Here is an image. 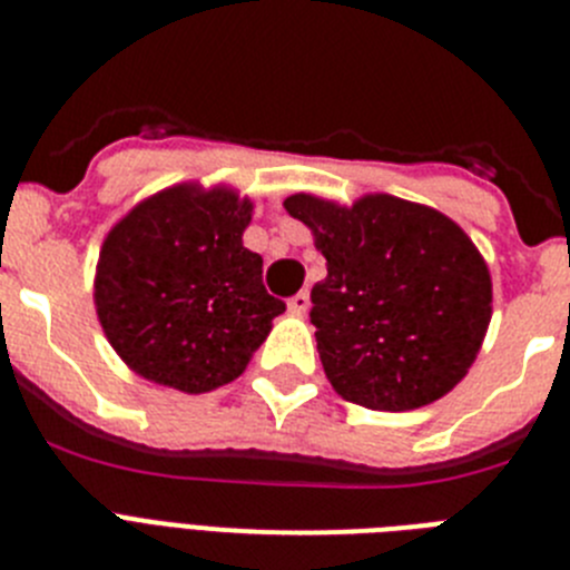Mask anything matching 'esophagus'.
I'll return each instance as SVG.
<instances>
[{
    "instance_id": "34e87169",
    "label": "esophagus",
    "mask_w": 570,
    "mask_h": 570,
    "mask_svg": "<svg viewBox=\"0 0 570 570\" xmlns=\"http://www.w3.org/2000/svg\"><path fill=\"white\" fill-rule=\"evenodd\" d=\"M308 305H311L308 291H299V294H294L288 299V311H291V314H305V311H308Z\"/></svg>"
}]
</instances>
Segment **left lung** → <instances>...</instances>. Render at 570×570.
<instances>
[{
	"mask_svg": "<svg viewBox=\"0 0 570 570\" xmlns=\"http://www.w3.org/2000/svg\"><path fill=\"white\" fill-rule=\"evenodd\" d=\"M285 210L314 230L328 262L311 291V322L336 394L371 411L445 396L491 322V274L465 230L387 194L354 208L296 194Z\"/></svg>",
	"mask_w": 570,
	"mask_h": 570,
	"instance_id": "obj_1",
	"label": "left lung"
}]
</instances>
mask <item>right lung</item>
<instances>
[{
    "mask_svg": "<svg viewBox=\"0 0 570 570\" xmlns=\"http://www.w3.org/2000/svg\"><path fill=\"white\" fill-rule=\"evenodd\" d=\"M254 205L234 190L176 185L136 205L99 250L94 299L105 336L136 374L185 394L228 385L285 302L242 245Z\"/></svg>",
    "mask_w": 570,
    "mask_h": 570,
    "instance_id": "right-lung-1",
    "label": "right lung"
}]
</instances>
